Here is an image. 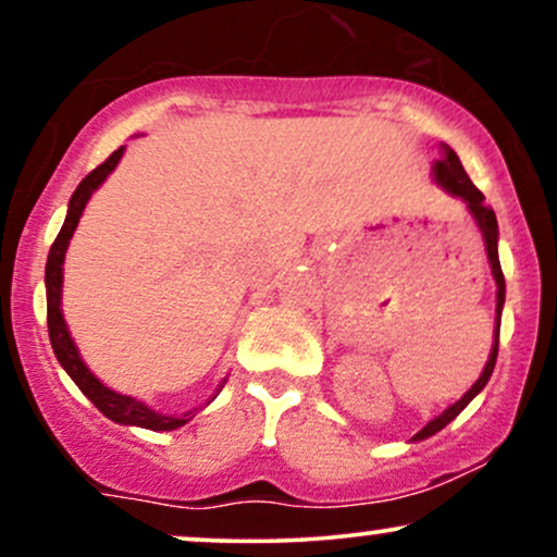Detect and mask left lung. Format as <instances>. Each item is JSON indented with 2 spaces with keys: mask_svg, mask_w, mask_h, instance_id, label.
Masks as SVG:
<instances>
[{
  "mask_svg": "<svg viewBox=\"0 0 557 557\" xmlns=\"http://www.w3.org/2000/svg\"><path fill=\"white\" fill-rule=\"evenodd\" d=\"M434 181H437L440 188H445L447 194L461 198V201H466V207H469L471 216L476 220V227L482 230V238H484V248H487V259H490V270H492V277H495L497 283V306H495V345H492L490 350V359L487 363H484V372L479 374V380L471 385L469 393L463 395L461 400H456L453 406H447L440 417H434L430 424L424 426V430L413 434V443L417 440H426L432 437V434H437L443 426L450 424L453 419L458 417V413L463 411L466 406H469L471 400L476 398L479 393H482L484 385L490 382L492 376V369H495V361H497V345H500V317H503V304H505V277H503V270H500V257H497V216L492 209L484 203V196L482 190L476 188L474 183L469 181V175H466L461 159H458L456 151L450 149V146L443 144V159H437L434 162Z\"/></svg>",
  "mask_w": 557,
  "mask_h": 557,
  "instance_id": "1",
  "label": "left lung"
}]
</instances>
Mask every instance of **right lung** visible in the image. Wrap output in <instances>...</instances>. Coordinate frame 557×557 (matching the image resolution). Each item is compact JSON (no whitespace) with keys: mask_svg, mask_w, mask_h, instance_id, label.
Wrapping results in <instances>:
<instances>
[{"mask_svg":"<svg viewBox=\"0 0 557 557\" xmlns=\"http://www.w3.org/2000/svg\"><path fill=\"white\" fill-rule=\"evenodd\" d=\"M123 151H125V146H120L117 151H112L110 159H104L99 168L88 172V175L81 181L78 188H75V194L67 203L65 225H62L60 235H57V240L52 243V251H49V259H47V277H44V283H47L49 341H52L57 361L62 363V369L70 374V380L81 387V393L86 395V398L91 400L107 419L117 421V424H127V426H144V430L170 432V430H177V426L188 424V421L196 417L198 408H194V411H188V413H181V417H164V413H157L154 408H149L146 403L131 398V395L114 393V389L107 387L104 382L96 380L91 369L83 363L78 348H75L73 337H70V332H67L65 317H62V264H65V251L70 246V238H73L75 227H78L81 214H83V209H86L88 198H91L94 190L107 181V175L117 168V162L123 159ZM212 400H207V403H212Z\"/></svg>","mask_w":557,"mask_h":557,"instance_id":"right-lung-1","label":"right lung"}]
</instances>
